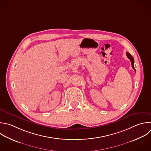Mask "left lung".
<instances>
[{"label":"left lung","mask_w":151,"mask_h":151,"mask_svg":"<svg viewBox=\"0 0 151 151\" xmlns=\"http://www.w3.org/2000/svg\"><path fill=\"white\" fill-rule=\"evenodd\" d=\"M126 55H127V58L130 60V61H131V64H132V67L133 69L134 70V71L136 72V70H135V68H134V61L133 57L131 55V54H130V53H129L128 52H126Z\"/></svg>","instance_id":"8db88e82"}]
</instances>
